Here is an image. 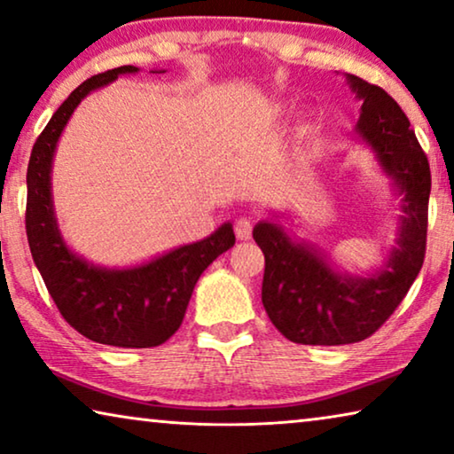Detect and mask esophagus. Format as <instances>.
<instances>
[{
	"label": "esophagus",
	"mask_w": 454,
	"mask_h": 454,
	"mask_svg": "<svg viewBox=\"0 0 454 454\" xmlns=\"http://www.w3.org/2000/svg\"><path fill=\"white\" fill-rule=\"evenodd\" d=\"M234 232L240 240H248L253 236V222H250V218H239L234 224Z\"/></svg>",
	"instance_id": "esophagus-1"
}]
</instances>
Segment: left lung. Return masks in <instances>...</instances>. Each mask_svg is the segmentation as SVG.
<instances>
[{"instance_id": "1", "label": "left lung", "mask_w": 454, "mask_h": 454, "mask_svg": "<svg viewBox=\"0 0 454 454\" xmlns=\"http://www.w3.org/2000/svg\"><path fill=\"white\" fill-rule=\"evenodd\" d=\"M348 90L361 104L355 138L363 142L400 198L395 247L383 265L353 275L312 242L295 239L279 215L261 220L253 239L265 254L262 306L279 333L297 344H353L371 336L395 312L420 273L428 230L430 165L410 120L381 87L356 75Z\"/></svg>"}]
</instances>
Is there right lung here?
<instances>
[{"mask_svg":"<svg viewBox=\"0 0 454 454\" xmlns=\"http://www.w3.org/2000/svg\"><path fill=\"white\" fill-rule=\"evenodd\" d=\"M138 71L126 65L83 81L52 114L26 173V234L46 289L79 334L120 348L159 347L177 333L201 273L236 242L232 224L224 222L204 240L137 265L106 267L77 254L60 234L52 200V160L60 134L90 93Z\"/></svg>","mask_w":454,"mask_h":454,"instance_id":"obj_1","label":"right lung"}]
</instances>
